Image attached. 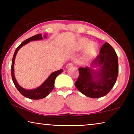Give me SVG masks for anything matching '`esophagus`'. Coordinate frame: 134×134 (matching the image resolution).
Segmentation results:
<instances>
[{
    "label": "esophagus",
    "instance_id": "obj_1",
    "mask_svg": "<svg viewBox=\"0 0 134 134\" xmlns=\"http://www.w3.org/2000/svg\"><path fill=\"white\" fill-rule=\"evenodd\" d=\"M73 65H74V63H68V64H67V65H66V68H69L70 67L73 66Z\"/></svg>",
    "mask_w": 134,
    "mask_h": 134
}]
</instances>
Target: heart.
Returning a JSON list of instances; mask_svg holds the SVG:
<instances>
[{"mask_svg": "<svg viewBox=\"0 0 134 134\" xmlns=\"http://www.w3.org/2000/svg\"><path fill=\"white\" fill-rule=\"evenodd\" d=\"M85 55L86 58H89L94 56L98 50V45L95 42H90L89 40L86 38H82L79 40L78 42L79 48L82 49L85 48Z\"/></svg>", "mask_w": 134, "mask_h": 134, "instance_id": "obj_1", "label": "heart"}]
</instances>
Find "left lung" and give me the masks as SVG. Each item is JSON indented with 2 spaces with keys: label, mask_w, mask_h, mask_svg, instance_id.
Returning <instances> with one entry per match:
<instances>
[{
  "label": "left lung",
  "mask_w": 134,
  "mask_h": 134,
  "mask_svg": "<svg viewBox=\"0 0 134 134\" xmlns=\"http://www.w3.org/2000/svg\"><path fill=\"white\" fill-rule=\"evenodd\" d=\"M92 64L100 66V69L94 72L89 67L79 68V76L74 85L86 96L99 98L107 94L116 83L119 71L116 52L109 44L105 42ZM93 72L95 75L92 74Z\"/></svg>",
  "instance_id": "8db88e82"
}]
</instances>
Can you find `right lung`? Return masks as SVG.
Returning a JSON list of instances; mask_svg holds the SVG:
<instances>
[{"instance_id": "add662e5", "label": "right lung", "mask_w": 134, "mask_h": 134, "mask_svg": "<svg viewBox=\"0 0 134 134\" xmlns=\"http://www.w3.org/2000/svg\"><path fill=\"white\" fill-rule=\"evenodd\" d=\"M44 37H46V36H44ZM42 38H43L41 34H37L33 36V37H31V38H28V39L25 40L24 41L22 42L21 44L19 45V47L16 49L14 53V55H13L12 58V65H11V75H12L13 82L14 83L15 87H16L18 91L21 93V94L23 95L24 96L27 97V98L31 99H41L44 98V97H45L47 96H48L49 93H50L54 89V81H55V79L57 77V76L59 75L60 73H62L63 71V69H61L58 70V71L53 72V73H51V74H50V76L48 77V78L44 81V83H43L41 86H40L39 87H38L35 89L26 90L21 87L16 82V80H15L14 76V69H13V68H14V62L17 52L22 46L28 44V42H29V41L42 40Z\"/></svg>"}]
</instances>
